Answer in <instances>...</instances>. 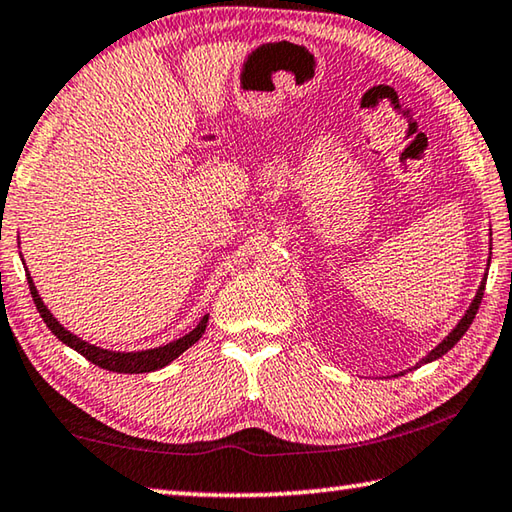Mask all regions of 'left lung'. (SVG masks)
<instances>
[{
	"label": "left lung",
	"mask_w": 512,
	"mask_h": 512,
	"mask_svg": "<svg viewBox=\"0 0 512 512\" xmlns=\"http://www.w3.org/2000/svg\"><path fill=\"white\" fill-rule=\"evenodd\" d=\"M490 243H492V232H490ZM490 257H492V246H490ZM488 269H490V259H488ZM485 282H488V271H485V275H483V280H481V287H478V291H476V296H474V300H472V305L467 307V312L462 314V319L458 321V326L453 328L449 335H446L440 344H437L431 353L426 355V358H421L417 364H415V369L417 367H421V364H428V362H433V360H437V358H442L444 353H449L453 346H456L458 342H460V337L465 335V332L469 330V326H472V321H474V316H476V312H478V305H481V300H483V291H485ZM403 373V371H401Z\"/></svg>",
	"instance_id": "obj_1"
}]
</instances>
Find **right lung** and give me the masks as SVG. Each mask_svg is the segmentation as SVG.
Wrapping results in <instances>:
<instances>
[{
  "instance_id": "1",
  "label": "right lung",
  "mask_w": 512,
  "mask_h": 512,
  "mask_svg": "<svg viewBox=\"0 0 512 512\" xmlns=\"http://www.w3.org/2000/svg\"><path fill=\"white\" fill-rule=\"evenodd\" d=\"M22 262H24V259H22ZM27 282H29L31 298H34V303H36V310L40 312V316H43L47 328H50L63 344L75 348L79 355H84L88 362H93L95 367L107 369V371H116V373H150V371H157L161 367H166V364H170L175 358H180L186 348H191L202 335H205V328H207V321H209V314H205L200 319L198 326L189 332V335H184L180 339H175V342L164 344V346L145 348V351H132V353L109 351V348H100L95 344H88L86 339H79L77 335H72L70 330L63 328L61 323L54 319V314L47 310L43 298L38 296V289L34 285V280H31L29 271H27Z\"/></svg>"
}]
</instances>
